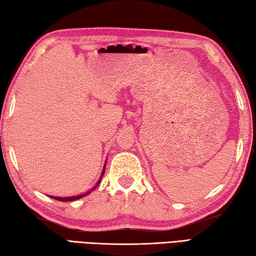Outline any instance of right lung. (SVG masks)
Here are the masks:
<instances>
[{
  "label": "right lung",
  "instance_id": "obj_1",
  "mask_svg": "<svg viewBox=\"0 0 256 256\" xmlns=\"http://www.w3.org/2000/svg\"><path fill=\"white\" fill-rule=\"evenodd\" d=\"M104 172V170H103ZM102 174H104V172H102ZM100 182H101V179L99 180V182L96 184V186L98 184H100ZM96 188V187H94ZM86 194H80V196H76V197H67V198H62V197H52V198H54V199H56V200H59V201H72V200H77V199H80V198H82V197H84Z\"/></svg>",
  "mask_w": 256,
  "mask_h": 256
}]
</instances>
